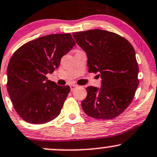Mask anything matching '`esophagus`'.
<instances>
[{
    "mask_svg": "<svg viewBox=\"0 0 157 157\" xmlns=\"http://www.w3.org/2000/svg\"><path fill=\"white\" fill-rule=\"evenodd\" d=\"M77 85H74V84H73V85H71V86H70V87H71V91H73L74 89H75V88L77 87Z\"/></svg>",
    "mask_w": 157,
    "mask_h": 157,
    "instance_id": "34e87169",
    "label": "esophagus"
}]
</instances>
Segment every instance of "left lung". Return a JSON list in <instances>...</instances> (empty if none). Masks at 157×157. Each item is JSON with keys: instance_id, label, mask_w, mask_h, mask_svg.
<instances>
[{"instance_id": "obj_1", "label": "left lung", "mask_w": 157, "mask_h": 157, "mask_svg": "<svg viewBox=\"0 0 157 157\" xmlns=\"http://www.w3.org/2000/svg\"><path fill=\"white\" fill-rule=\"evenodd\" d=\"M73 37L86 53L89 71L99 73L101 87L88 86L82 108L97 119H113L131 104L139 86L135 50L126 39L106 30L74 33Z\"/></svg>"}]
</instances>
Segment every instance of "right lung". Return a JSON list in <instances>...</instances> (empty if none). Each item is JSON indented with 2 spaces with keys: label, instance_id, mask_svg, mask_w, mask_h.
<instances>
[{
  "label": "right lung",
  "instance_id": "right-lung-1",
  "mask_svg": "<svg viewBox=\"0 0 157 157\" xmlns=\"http://www.w3.org/2000/svg\"><path fill=\"white\" fill-rule=\"evenodd\" d=\"M75 45L70 33L51 34L23 44L7 68V90L15 111L27 123L41 124L59 115L70 87L48 80Z\"/></svg>",
  "mask_w": 157,
  "mask_h": 157
}]
</instances>
